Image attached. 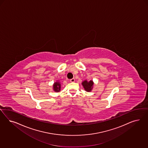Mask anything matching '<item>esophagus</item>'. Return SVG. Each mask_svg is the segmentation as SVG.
Returning <instances> with one entry per match:
<instances>
[{"label": "esophagus", "mask_w": 148, "mask_h": 148, "mask_svg": "<svg viewBox=\"0 0 148 148\" xmlns=\"http://www.w3.org/2000/svg\"><path fill=\"white\" fill-rule=\"evenodd\" d=\"M74 81H75V79H74V78H73V79L70 80V82H74Z\"/></svg>", "instance_id": "obj_1"}]
</instances>
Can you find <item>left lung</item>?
I'll use <instances>...</instances> for the list:
<instances>
[{
	"label": "left lung",
	"instance_id": "left-lung-1",
	"mask_svg": "<svg viewBox=\"0 0 148 148\" xmlns=\"http://www.w3.org/2000/svg\"><path fill=\"white\" fill-rule=\"evenodd\" d=\"M93 84L94 83L92 80H90V81L85 80L82 82V85L83 86L84 89L87 92H90L92 90Z\"/></svg>",
	"mask_w": 148,
	"mask_h": 148
}]
</instances>
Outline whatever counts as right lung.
I'll return each mask as SVG.
<instances>
[{"instance_id": "right-lung-1", "label": "right lung", "mask_w": 148, "mask_h": 148, "mask_svg": "<svg viewBox=\"0 0 148 148\" xmlns=\"http://www.w3.org/2000/svg\"><path fill=\"white\" fill-rule=\"evenodd\" d=\"M53 90L56 92H58L61 90V84L60 82L56 81L55 82L53 85Z\"/></svg>"}]
</instances>
